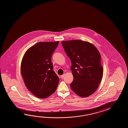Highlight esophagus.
Wrapping results in <instances>:
<instances>
[{
	"label": "esophagus",
	"mask_w": 128,
	"mask_h": 128,
	"mask_svg": "<svg viewBox=\"0 0 128 128\" xmlns=\"http://www.w3.org/2000/svg\"><path fill=\"white\" fill-rule=\"evenodd\" d=\"M64 76H65V74H63V75H62V76H61V78H64Z\"/></svg>",
	"instance_id": "esophagus-1"
}]
</instances>
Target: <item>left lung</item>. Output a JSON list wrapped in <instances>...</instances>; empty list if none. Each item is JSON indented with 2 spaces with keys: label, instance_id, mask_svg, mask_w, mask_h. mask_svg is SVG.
<instances>
[{
  "label": "left lung",
  "instance_id": "obj_1",
  "mask_svg": "<svg viewBox=\"0 0 128 128\" xmlns=\"http://www.w3.org/2000/svg\"><path fill=\"white\" fill-rule=\"evenodd\" d=\"M70 58L74 80L71 90L77 95L86 98L95 92L102 78L104 68L98 49L89 42L80 40L61 42Z\"/></svg>",
  "mask_w": 128,
  "mask_h": 128
}]
</instances>
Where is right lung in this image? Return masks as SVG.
<instances>
[{
	"mask_svg": "<svg viewBox=\"0 0 128 128\" xmlns=\"http://www.w3.org/2000/svg\"><path fill=\"white\" fill-rule=\"evenodd\" d=\"M59 42H39L31 46L22 60L21 74L27 89L39 98L54 92L60 79L54 71L51 57Z\"/></svg>",
	"mask_w": 128,
	"mask_h": 128,
	"instance_id": "right-lung-1",
	"label": "right lung"
}]
</instances>
